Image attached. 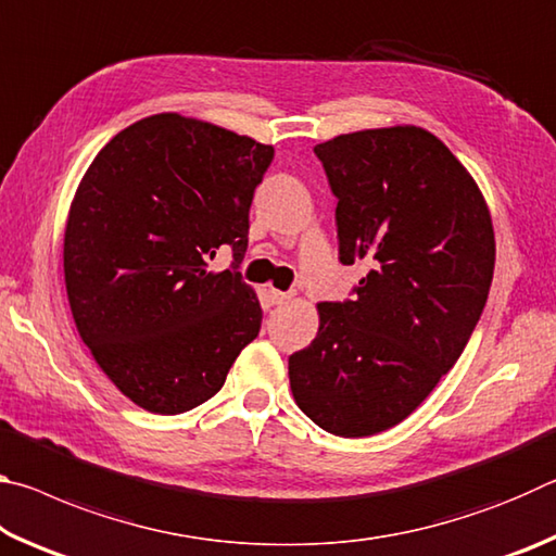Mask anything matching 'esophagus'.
<instances>
[{
	"mask_svg": "<svg viewBox=\"0 0 556 556\" xmlns=\"http://www.w3.org/2000/svg\"><path fill=\"white\" fill-rule=\"evenodd\" d=\"M294 296L291 294V291H277V289H269V301L271 304H277V306H281V304H287V301Z\"/></svg>",
	"mask_w": 556,
	"mask_h": 556,
	"instance_id": "obj_1",
	"label": "esophagus"
}]
</instances>
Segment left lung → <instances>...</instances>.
<instances>
[{
  "label": "left lung",
  "instance_id": "1",
  "mask_svg": "<svg viewBox=\"0 0 556 556\" xmlns=\"http://www.w3.org/2000/svg\"><path fill=\"white\" fill-rule=\"evenodd\" d=\"M314 152L338 199V257L372 269L355 299L318 304L289 384L328 434L372 437L407 419L464 353L493 281V220L473 176L421 127L351 131Z\"/></svg>",
  "mask_w": 556,
  "mask_h": 556
}]
</instances>
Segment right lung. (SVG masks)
I'll use <instances>...</instances> for the list:
<instances>
[{
    "mask_svg": "<svg viewBox=\"0 0 556 556\" xmlns=\"http://www.w3.org/2000/svg\"><path fill=\"white\" fill-rule=\"evenodd\" d=\"M275 149L162 112L122 129L75 191L63 271L83 343L139 407L181 414L223 388L262 308L238 271ZM233 250L230 270L207 260Z\"/></svg>",
    "mask_w": 556,
    "mask_h": 556,
    "instance_id": "1",
    "label": "right lung"
}]
</instances>
